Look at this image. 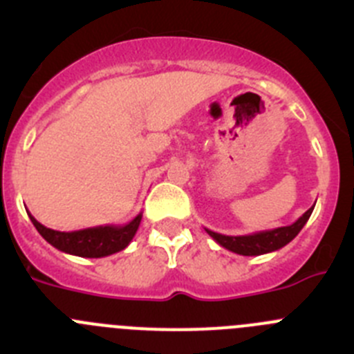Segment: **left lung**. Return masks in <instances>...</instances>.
<instances>
[{
  "label": "left lung",
  "instance_id": "left-lung-1",
  "mask_svg": "<svg viewBox=\"0 0 354 354\" xmlns=\"http://www.w3.org/2000/svg\"><path fill=\"white\" fill-rule=\"evenodd\" d=\"M313 209H315V206L309 207V209H307L297 222H293L292 225L277 227V229L270 230H260V232L246 234V236H225V234L213 232V230L209 229H206V232L209 234L220 246H223L225 250H229V252L237 253V255H263V253L276 252L279 248L286 246L292 239H295L297 234L302 230V227L306 225L309 216H311Z\"/></svg>",
  "mask_w": 354,
  "mask_h": 354
}]
</instances>
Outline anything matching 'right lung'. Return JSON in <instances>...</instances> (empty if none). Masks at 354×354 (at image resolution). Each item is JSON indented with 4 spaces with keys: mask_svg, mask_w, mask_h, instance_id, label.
Listing matches in <instances>:
<instances>
[{
    "mask_svg": "<svg viewBox=\"0 0 354 354\" xmlns=\"http://www.w3.org/2000/svg\"><path fill=\"white\" fill-rule=\"evenodd\" d=\"M28 214L32 225L47 243L57 248L59 252L85 257V259H101V257L113 255V253L125 250L132 237L136 236L138 227L143 218V213H140L125 225H99L91 227V229L73 230V232H59V230H52L41 225L31 213Z\"/></svg>",
    "mask_w": 354,
    "mask_h": 354,
    "instance_id": "add662e5",
    "label": "right lung"
}]
</instances>
